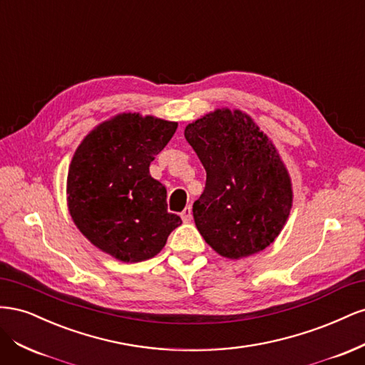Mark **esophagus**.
Masks as SVG:
<instances>
[{
    "instance_id": "1",
    "label": "esophagus",
    "mask_w": 365,
    "mask_h": 365,
    "mask_svg": "<svg viewBox=\"0 0 365 365\" xmlns=\"http://www.w3.org/2000/svg\"><path fill=\"white\" fill-rule=\"evenodd\" d=\"M181 217H182V220H184L185 224H189L190 220L193 219V215H192V207H190V205L184 208V212L181 213Z\"/></svg>"
}]
</instances>
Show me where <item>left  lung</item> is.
Masks as SVG:
<instances>
[{
  "label": "left lung",
  "instance_id": "8db88e82",
  "mask_svg": "<svg viewBox=\"0 0 365 365\" xmlns=\"http://www.w3.org/2000/svg\"><path fill=\"white\" fill-rule=\"evenodd\" d=\"M207 172L193 204L197 231L219 256L239 260L263 251L289 217L294 193L272 140L247 113L217 108L184 129Z\"/></svg>",
  "mask_w": 365,
  "mask_h": 365
}]
</instances>
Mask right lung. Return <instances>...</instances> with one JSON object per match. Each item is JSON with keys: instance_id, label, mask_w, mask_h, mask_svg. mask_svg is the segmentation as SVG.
I'll use <instances>...</instances> for the list:
<instances>
[{"instance_id": "obj_1", "label": "right lung", "mask_w": 365, "mask_h": 365, "mask_svg": "<svg viewBox=\"0 0 365 365\" xmlns=\"http://www.w3.org/2000/svg\"><path fill=\"white\" fill-rule=\"evenodd\" d=\"M178 123L121 113L88 132L68 168L67 205L74 225L109 256L137 263L155 257L182 224L168 212L165 187L149 165Z\"/></svg>"}]
</instances>
